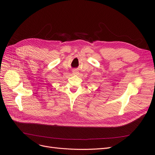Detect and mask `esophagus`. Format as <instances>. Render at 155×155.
Masks as SVG:
<instances>
[{"instance_id":"1","label":"esophagus","mask_w":155,"mask_h":155,"mask_svg":"<svg viewBox=\"0 0 155 155\" xmlns=\"http://www.w3.org/2000/svg\"><path fill=\"white\" fill-rule=\"evenodd\" d=\"M72 74H74V75H78V74H79V72H78V70L74 69V70H73V71H72Z\"/></svg>"}]
</instances>
